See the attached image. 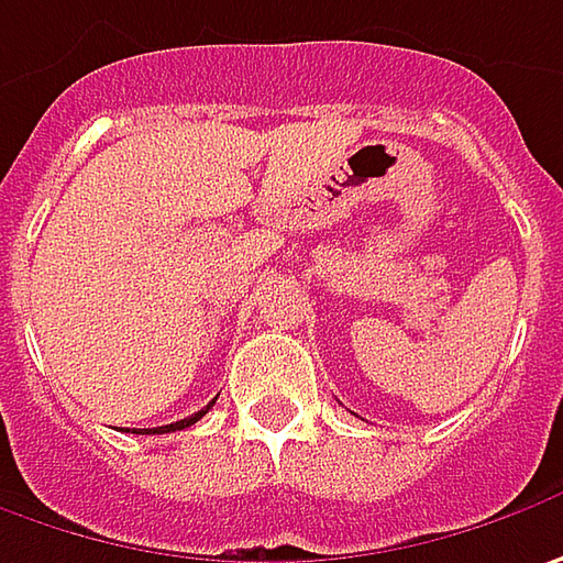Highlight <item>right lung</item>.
<instances>
[{"label": "right lung", "mask_w": 563, "mask_h": 563, "mask_svg": "<svg viewBox=\"0 0 563 563\" xmlns=\"http://www.w3.org/2000/svg\"><path fill=\"white\" fill-rule=\"evenodd\" d=\"M217 404V400H210L208 406H205V409H198V412H195V416H188V419H179V422H173V426H159V428H144V431H135V434H151V431H154V434H163V431H179V428H188V426H195V422H198V419H201V416H205V412H208L210 406Z\"/></svg>", "instance_id": "add662e5"}]
</instances>
